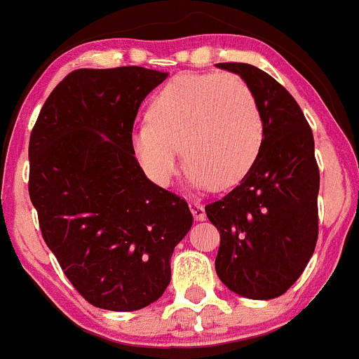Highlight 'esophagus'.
Listing matches in <instances>:
<instances>
[{"label":"esophagus","mask_w":359,"mask_h":359,"mask_svg":"<svg viewBox=\"0 0 359 359\" xmlns=\"http://www.w3.org/2000/svg\"><path fill=\"white\" fill-rule=\"evenodd\" d=\"M190 211H191V215H194V218L197 219V222H202V219H205V209H204V205H202L198 201H190Z\"/></svg>","instance_id":"obj_1"}]
</instances>
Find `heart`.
Wrapping results in <instances>:
<instances>
[{
    "mask_svg": "<svg viewBox=\"0 0 359 359\" xmlns=\"http://www.w3.org/2000/svg\"><path fill=\"white\" fill-rule=\"evenodd\" d=\"M130 141L155 183L175 178L181 147L188 180L222 190L253 168L264 143V116L250 85L237 74H180L154 95Z\"/></svg>",
    "mask_w": 359,
    "mask_h": 359,
    "instance_id": "obj_1",
    "label": "heart"
}]
</instances>
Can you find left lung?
Returning a JSON list of instances; mask_svg holds the SVG:
<instances>
[{
	"label": "left lung",
	"instance_id": "left-lung-1",
	"mask_svg": "<svg viewBox=\"0 0 359 359\" xmlns=\"http://www.w3.org/2000/svg\"><path fill=\"white\" fill-rule=\"evenodd\" d=\"M216 66L241 74L264 116L253 168L225 197L205 205L219 232L216 274L248 299H276L300 278L318 243L314 136L299 102L271 74L244 62Z\"/></svg>",
	"mask_w": 359,
	"mask_h": 359
}]
</instances>
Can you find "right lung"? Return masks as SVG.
<instances>
[{
    "label": "right lung",
    "mask_w": 359,
    "mask_h": 359,
    "mask_svg": "<svg viewBox=\"0 0 359 359\" xmlns=\"http://www.w3.org/2000/svg\"><path fill=\"white\" fill-rule=\"evenodd\" d=\"M168 73L74 69L52 90L29 137V197L43 241L94 307L129 312L158 300L190 230L184 198L151 183L134 157L143 99Z\"/></svg>",
    "instance_id": "add662e5"
}]
</instances>
